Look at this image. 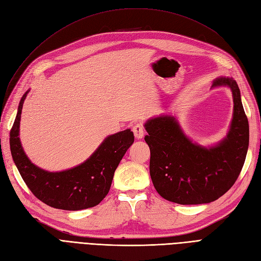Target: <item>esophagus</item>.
<instances>
[{"mask_svg":"<svg viewBox=\"0 0 261 261\" xmlns=\"http://www.w3.org/2000/svg\"><path fill=\"white\" fill-rule=\"evenodd\" d=\"M133 132H134V135H135L136 139H141L145 135L144 125L141 123H135L133 126Z\"/></svg>","mask_w":261,"mask_h":261,"instance_id":"esophagus-1","label":"esophagus"}]
</instances>
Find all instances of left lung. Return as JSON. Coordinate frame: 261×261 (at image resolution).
<instances>
[{"instance_id": "obj_1", "label": "left lung", "mask_w": 261, "mask_h": 261, "mask_svg": "<svg viewBox=\"0 0 261 261\" xmlns=\"http://www.w3.org/2000/svg\"><path fill=\"white\" fill-rule=\"evenodd\" d=\"M227 86L233 94V118L226 137L209 148L186 137L176 118L160 115L148 120L146 143L150 148V176L161 197L179 204L215 201L238 179L246 159L249 126L233 78L219 77L212 87Z\"/></svg>"}]
</instances>
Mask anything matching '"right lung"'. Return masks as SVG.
I'll list each match as a JSON object with an SVG mask.
<instances>
[{
  "label": "right lung",
  "instance_id": "add662e5",
  "mask_svg": "<svg viewBox=\"0 0 261 261\" xmlns=\"http://www.w3.org/2000/svg\"><path fill=\"white\" fill-rule=\"evenodd\" d=\"M28 91L20 99L10 134L13 160L23 181L39 200L55 209L76 211L97 206L108 195L117 165L134 143L133 132L125 129L107 137L88 160L73 169L44 171L31 163L18 137L22 105Z\"/></svg>",
  "mask_w": 261,
  "mask_h": 261
}]
</instances>
